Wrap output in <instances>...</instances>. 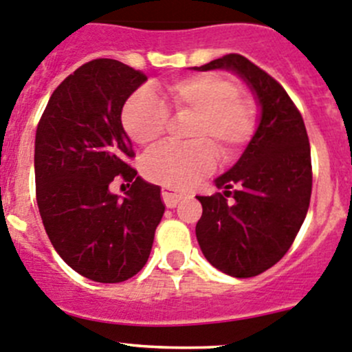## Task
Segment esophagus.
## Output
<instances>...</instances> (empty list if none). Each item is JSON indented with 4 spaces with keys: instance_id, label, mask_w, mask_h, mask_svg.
Instances as JSON below:
<instances>
[{
    "instance_id": "1",
    "label": "esophagus",
    "mask_w": 352,
    "mask_h": 352,
    "mask_svg": "<svg viewBox=\"0 0 352 352\" xmlns=\"http://www.w3.org/2000/svg\"><path fill=\"white\" fill-rule=\"evenodd\" d=\"M181 198H183V195L176 193L171 188H162V200H164V205L168 206V208H175Z\"/></svg>"
}]
</instances>
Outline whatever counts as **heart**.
Listing matches in <instances>:
<instances>
[{
    "label": "heart",
    "mask_w": 352,
    "mask_h": 352,
    "mask_svg": "<svg viewBox=\"0 0 352 352\" xmlns=\"http://www.w3.org/2000/svg\"><path fill=\"white\" fill-rule=\"evenodd\" d=\"M169 107L177 117H193L188 140L166 144L144 157L142 171L151 181L169 188H188L208 175L215 164L213 151L232 159L256 126V108L239 96V86L226 76L198 74L168 86ZM169 111L149 89L129 98L122 111L123 129L133 142L151 146L164 133Z\"/></svg>",
    "instance_id": "obj_1"
}]
</instances>
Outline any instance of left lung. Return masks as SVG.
I'll list each match as a JSON object with an SVG mask.
<instances>
[{"label": "left lung", "instance_id": "8db88e82", "mask_svg": "<svg viewBox=\"0 0 352 352\" xmlns=\"http://www.w3.org/2000/svg\"><path fill=\"white\" fill-rule=\"evenodd\" d=\"M193 69L234 72L259 108L248 147L215 179L223 193L198 197L203 213L197 223L198 244L212 266L234 278L257 276L286 254L309 212L311 159L305 123L283 86L239 54ZM230 194L234 201L227 204Z\"/></svg>", "mask_w": 352, "mask_h": 352}]
</instances>
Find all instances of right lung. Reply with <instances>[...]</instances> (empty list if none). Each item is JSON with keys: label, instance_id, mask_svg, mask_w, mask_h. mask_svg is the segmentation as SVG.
<instances>
[{"label": "right lung", "instance_id": "right-lung-1", "mask_svg": "<svg viewBox=\"0 0 352 352\" xmlns=\"http://www.w3.org/2000/svg\"><path fill=\"white\" fill-rule=\"evenodd\" d=\"M146 74L115 59L76 69L50 96L35 133V188L57 254L98 283H120L147 263L164 215L161 188L126 164L132 140L122 110ZM133 183L125 197L109 183Z\"/></svg>", "mask_w": 352, "mask_h": 352}]
</instances>
